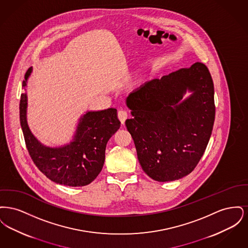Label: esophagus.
Segmentation results:
<instances>
[{
  "mask_svg": "<svg viewBox=\"0 0 248 248\" xmlns=\"http://www.w3.org/2000/svg\"><path fill=\"white\" fill-rule=\"evenodd\" d=\"M117 116H118V119L120 120V122H121L122 124H124L126 119L128 117L126 110H124V109H120V110H119L118 113H117Z\"/></svg>",
  "mask_w": 248,
  "mask_h": 248,
  "instance_id": "34e87169",
  "label": "esophagus"
}]
</instances>
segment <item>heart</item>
<instances>
[{
    "label": "heart",
    "mask_w": 248,
    "mask_h": 248,
    "mask_svg": "<svg viewBox=\"0 0 248 248\" xmlns=\"http://www.w3.org/2000/svg\"><path fill=\"white\" fill-rule=\"evenodd\" d=\"M145 80V75H140V76H137L135 78H133L132 80H130L129 85L132 87H135V86H138V85H140Z\"/></svg>",
    "instance_id": "1"
}]
</instances>
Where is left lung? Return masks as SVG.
<instances>
[{"label":"left lung","mask_w":248,"mask_h":248,"mask_svg":"<svg viewBox=\"0 0 248 248\" xmlns=\"http://www.w3.org/2000/svg\"><path fill=\"white\" fill-rule=\"evenodd\" d=\"M188 89L193 94L180 100ZM125 125L143 171L159 182L191 173L212 134L216 107L207 67L196 62L144 83L127 96Z\"/></svg>","instance_id":"1"}]
</instances>
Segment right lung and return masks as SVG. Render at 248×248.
<instances>
[{
  "mask_svg": "<svg viewBox=\"0 0 248 248\" xmlns=\"http://www.w3.org/2000/svg\"><path fill=\"white\" fill-rule=\"evenodd\" d=\"M32 68L22 83L25 89ZM27 94H21L19 118L27 150L38 169L52 181L70 187L90 184L101 172L108 140L120 128L116 108L88 111L80 120L73 141L60 148L42 145L29 129L27 119Z\"/></svg>",
  "mask_w": 248,
  "mask_h": 248,
  "instance_id": "1",
  "label": "right lung"
}]
</instances>
